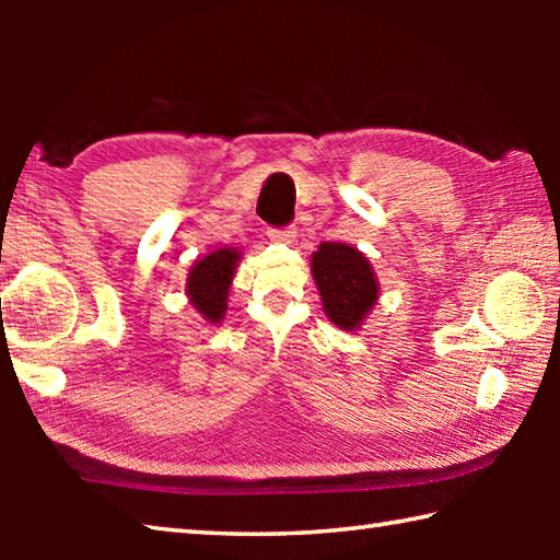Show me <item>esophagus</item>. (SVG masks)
I'll list each match as a JSON object with an SVG mask.
<instances>
[{
    "mask_svg": "<svg viewBox=\"0 0 560 560\" xmlns=\"http://www.w3.org/2000/svg\"><path fill=\"white\" fill-rule=\"evenodd\" d=\"M269 240L277 244H293L296 242V230H291V226H287V230H269Z\"/></svg>",
    "mask_w": 560,
    "mask_h": 560,
    "instance_id": "obj_1",
    "label": "esophagus"
}]
</instances>
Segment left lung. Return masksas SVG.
Instances as JSON below:
<instances>
[{
  "label": "left lung",
  "instance_id": "obj_1",
  "mask_svg": "<svg viewBox=\"0 0 560 560\" xmlns=\"http://www.w3.org/2000/svg\"><path fill=\"white\" fill-rule=\"evenodd\" d=\"M311 273L324 303V314L340 330H358L381 299L373 264L353 244L320 242L311 254Z\"/></svg>",
  "mask_w": 560,
  "mask_h": 560
}]
</instances>
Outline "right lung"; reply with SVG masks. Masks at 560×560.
I'll list each match as a JSON object with an SVG mask.
<instances>
[{
	"instance_id": "obj_1",
	"label": "right lung",
	"mask_w": 560,
	"mask_h": 560,
	"mask_svg": "<svg viewBox=\"0 0 560 560\" xmlns=\"http://www.w3.org/2000/svg\"><path fill=\"white\" fill-rule=\"evenodd\" d=\"M242 261V252L236 246H217L197 259L187 273L185 293L192 308L207 324L220 326L230 303V289L236 267Z\"/></svg>"
}]
</instances>
